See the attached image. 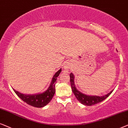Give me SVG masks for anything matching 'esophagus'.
Wrapping results in <instances>:
<instances>
[{"instance_id":"1","label":"esophagus","mask_w":128,"mask_h":128,"mask_svg":"<svg viewBox=\"0 0 128 128\" xmlns=\"http://www.w3.org/2000/svg\"><path fill=\"white\" fill-rule=\"evenodd\" d=\"M69 68V64H66L65 66H64V69L66 70H68Z\"/></svg>"}]
</instances>
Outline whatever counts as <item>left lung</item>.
I'll list each match as a JSON object with an SVG mask.
<instances>
[{
	"mask_svg": "<svg viewBox=\"0 0 128 128\" xmlns=\"http://www.w3.org/2000/svg\"><path fill=\"white\" fill-rule=\"evenodd\" d=\"M70 82L71 86L72 91L74 94L76 96V98L83 105H87V106H91V105H95L96 104L100 103L104 100H105L107 97L110 96V94L112 92V91H110V93L107 94L104 96H89V95H86L78 91L76 88L74 84V76L72 73L70 74Z\"/></svg>",
	"mask_w": 128,
	"mask_h": 128,
	"instance_id": "1",
	"label": "left lung"
}]
</instances>
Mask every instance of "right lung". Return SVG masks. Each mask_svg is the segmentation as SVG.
Instances as JSON below:
<instances>
[{"mask_svg":"<svg viewBox=\"0 0 128 128\" xmlns=\"http://www.w3.org/2000/svg\"><path fill=\"white\" fill-rule=\"evenodd\" d=\"M61 71V69L56 73L52 78V81L48 90L44 92L43 93L38 94L36 95H24L18 92V91H15L14 89L13 90L17 95L27 104L34 107H36V108H42L48 104L52 100V97L55 94V86L57 82L56 81H57V76H58Z\"/></svg>","mask_w":128,"mask_h":128,"instance_id":"add662e5","label":"right lung"}]
</instances>
